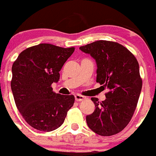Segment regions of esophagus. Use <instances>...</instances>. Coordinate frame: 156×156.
<instances>
[{
  "instance_id": "1",
  "label": "esophagus",
  "mask_w": 156,
  "mask_h": 156,
  "mask_svg": "<svg viewBox=\"0 0 156 156\" xmlns=\"http://www.w3.org/2000/svg\"><path fill=\"white\" fill-rule=\"evenodd\" d=\"M75 100L78 101H82V100H84L85 98V96L81 95V94H76L75 96Z\"/></svg>"
}]
</instances>
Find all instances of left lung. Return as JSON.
I'll use <instances>...</instances> for the list:
<instances>
[{"label": "left lung", "mask_w": 156, "mask_h": 156, "mask_svg": "<svg viewBox=\"0 0 156 156\" xmlns=\"http://www.w3.org/2000/svg\"><path fill=\"white\" fill-rule=\"evenodd\" d=\"M97 63L96 81L108 88L106 99L91 98L94 112L86 116L88 127L101 136L122 132L132 119L142 87L139 65L133 54L121 44L96 41L79 48Z\"/></svg>", "instance_id": "8db88e82"}]
</instances>
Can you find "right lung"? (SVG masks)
Returning <instances> with one entry per match:
<instances>
[{"mask_svg": "<svg viewBox=\"0 0 156 156\" xmlns=\"http://www.w3.org/2000/svg\"><path fill=\"white\" fill-rule=\"evenodd\" d=\"M75 48L39 44L20 53L12 65L11 90L18 111L27 124L43 132L63 124L75 96L56 94L51 85Z\"/></svg>", "mask_w": 156, "mask_h": 156, "instance_id": "add662e5", "label": "right lung"}]
</instances>
